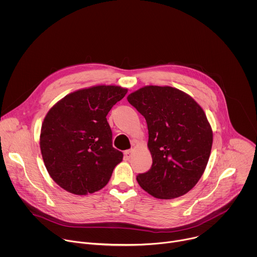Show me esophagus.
I'll list each match as a JSON object with an SVG mask.
<instances>
[{
	"instance_id": "34e87169",
	"label": "esophagus",
	"mask_w": 257,
	"mask_h": 257,
	"mask_svg": "<svg viewBox=\"0 0 257 257\" xmlns=\"http://www.w3.org/2000/svg\"><path fill=\"white\" fill-rule=\"evenodd\" d=\"M132 154H133V150H128V151H125L124 156L128 160V159H130L132 157Z\"/></svg>"
}]
</instances>
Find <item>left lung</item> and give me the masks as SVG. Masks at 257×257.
I'll use <instances>...</instances> for the list:
<instances>
[{
    "label": "left lung",
    "mask_w": 257,
    "mask_h": 257,
    "mask_svg": "<svg viewBox=\"0 0 257 257\" xmlns=\"http://www.w3.org/2000/svg\"><path fill=\"white\" fill-rule=\"evenodd\" d=\"M145 118L152 168L138 174L142 189L161 199L186 194L207 165L212 131L200 105L170 86H145L127 97Z\"/></svg>",
    "instance_id": "obj_1"
}]
</instances>
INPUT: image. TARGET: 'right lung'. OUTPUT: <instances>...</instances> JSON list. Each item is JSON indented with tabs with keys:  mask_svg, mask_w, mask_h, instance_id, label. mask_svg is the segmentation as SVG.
I'll list each match as a JSON object with an SVG mask.
<instances>
[{
	"mask_svg": "<svg viewBox=\"0 0 257 257\" xmlns=\"http://www.w3.org/2000/svg\"><path fill=\"white\" fill-rule=\"evenodd\" d=\"M127 89L98 85L72 92L47 114L41 132V151L52 179L77 195L100 190L122 161L113 148L106 115Z\"/></svg>",
	"mask_w": 257,
	"mask_h": 257,
	"instance_id": "1",
	"label": "right lung"
}]
</instances>
